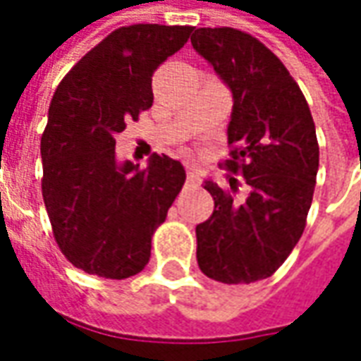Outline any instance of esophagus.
Returning a JSON list of instances; mask_svg holds the SVG:
<instances>
[{
	"mask_svg": "<svg viewBox=\"0 0 361 361\" xmlns=\"http://www.w3.org/2000/svg\"><path fill=\"white\" fill-rule=\"evenodd\" d=\"M186 183H188V185H198V183H200L197 171H192V169H186Z\"/></svg>",
	"mask_w": 361,
	"mask_h": 361,
	"instance_id": "obj_1",
	"label": "esophagus"
}]
</instances>
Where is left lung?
<instances>
[{
	"label": "left lung",
	"mask_w": 361,
	"mask_h": 361,
	"mask_svg": "<svg viewBox=\"0 0 361 361\" xmlns=\"http://www.w3.org/2000/svg\"><path fill=\"white\" fill-rule=\"evenodd\" d=\"M190 43L232 91L222 166L248 188L234 198L204 183L214 212L197 226V260L216 282L250 284L272 276L304 232L320 163L316 127L298 83L264 43L232 27L195 29Z\"/></svg>",
	"instance_id": "left-lung-1"
}]
</instances>
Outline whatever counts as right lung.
<instances>
[{
  "label": "right lung",
  "instance_id": "right-lung-1",
  "mask_svg": "<svg viewBox=\"0 0 361 361\" xmlns=\"http://www.w3.org/2000/svg\"><path fill=\"white\" fill-rule=\"evenodd\" d=\"M190 25L115 29L63 77L41 137V192L65 258L111 280L139 274L185 185L183 164L152 154L117 163L115 137L152 105V73L185 45Z\"/></svg>",
  "mask_w": 361,
  "mask_h": 361
}]
</instances>
